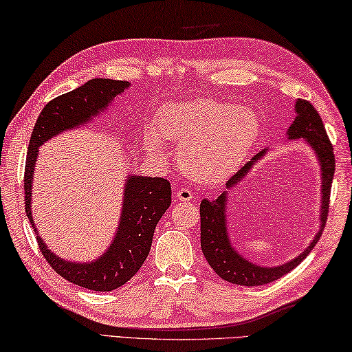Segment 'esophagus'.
<instances>
[{
  "label": "esophagus",
  "instance_id": "obj_1",
  "mask_svg": "<svg viewBox=\"0 0 352 352\" xmlns=\"http://www.w3.org/2000/svg\"><path fill=\"white\" fill-rule=\"evenodd\" d=\"M175 196H176L177 201H181V202H190L191 199H193V191H190L188 188H181V190L176 191Z\"/></svg>",
  "mask_w": 352,
  "mask_h": 352
}]
</instances>
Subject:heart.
I'll list each match as a JSON object with an SVG mask.
<instances>
[{
  "instance_id": "heart-1",
  "label": "heart",
  "mask_w": 352,
  "mask_h": 352,
  "mask_svg": "<svg viewBox=\"0 0 352 352\" xmlns=\"http://www.w3.org/2000/svg\"><path fill=\"white\" fill-rule=\"evenodd\" d=\"M261 133L253 110L217 99H195L165 105L156 125L144 131V145L151 156H161L162 138L179 145V162L190 177L219 182L233 175Z\"/></svg>"
}]
</instances>
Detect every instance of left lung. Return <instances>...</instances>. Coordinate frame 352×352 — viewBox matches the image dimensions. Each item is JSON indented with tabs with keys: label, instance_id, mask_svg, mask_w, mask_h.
I'll use <instances>...</instances> for the list:
<instances>
[{
	"label": "left lung",
	"instance_id": "1",
	"mask_svg": "<svg viewBox=\"0 0 352 352\" xmlns=\"http://www.w3.org/2000/svg\"><path fill=\"white\" fill-rule=\"evenodd\" d=\"M296 119L289 125L287 131L288 139H300L303 138L319 159L320 170H322V208H320V230L316 234L307 250L294 257L293 261L282 263L279 267H261L253 262L247 261L233 248L230 242L228 230H227V217H225V208H227V197L228 193L223 191L221 196H217L214 201H207L204 199L201 202V248L202 253L207 258L211 268L214 270L217 276H221L223 280L234 285H242V287H257V285H265L274 282L279 277L289 273L294 270L305 257H307L311 250L316 247L322 236L329 211V196H331V184H333V176L336 170V157L333 151V144L327 135V130L323 127L322 118L317 113L314 105L305 101V99H297L296 105ZM267 150H262L261 153L256 155L250 162L237 171L236 175L231 176L225 187L230 190L234 187L242 179L250 173V170L254 167V164L265 156Z\"/></svg>",
	"mask_w": 352,
	"mask_h": 352
}]
</instances>
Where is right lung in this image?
I'll return each instance as SVG.
<instances>
[{"instance_id":"right-lung-1","label":"right lung","mask_w":352,"mask_h":352,"mask_svg":"<svg viewBox=\"0 0 352 352\" xmlns=\"http://www.w3.org/2000/svg\"><path fill=\"white\" fill-rule=\"evenodd\" d=\"M130 82L95 78L81 87L64 94L45 105L33 127L24 170L25 214L36 234L45 261L65 280L94 291H113L133 277L150 253L159 219L171 204L170 182L164 177L130 176L125 181L122 213L113 242L94 262L76 263L58 257L45 247L32 217V182L39 145L65 130L81 127L109 107L111 99Z\"/></svg>"}]
</instances>
